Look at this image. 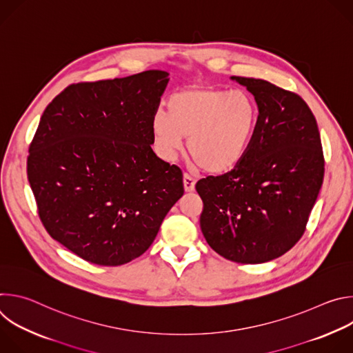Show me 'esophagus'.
I'll return each instance as SVG.
<instances>
[{
	"mask_svg": "<svg viewBox=\"0 0 353 353\" xmlns=\"http://www.w3.org/2000/svg\"><path fill=\"white\" fill-rule=\"evenodd\" d=\"M183 183H184V190L187 192H190V191H192L195 188V179L191 177L187 173H184V176H183Z\"/></svg>",
	"mask_w": 353,
	"mask_h": 353,
	"instance_id": "obj_1",
	"label": "esophagus"
}]
</instances>
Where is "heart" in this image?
<instances>
[{"label": "heart", "instance_id": "obj_1", "mask_svg": "<svg viewBox=\"0 0 353 353\" xmlns=\"http://www.w3.org/2000/svg\"><path fill=\"white\" fill-rule=\"evenodd\" d=\"M259 117L256 102L244 92L191 86L169 97L166 113L155 114L152 137L165 161H174L188 138L190 157L203 170L218 174L244 159Z\"/></svg>", "mask_w": 353, "mask_h": 353}]
</instances>
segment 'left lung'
I'll return each instance as SVG.
<instances>
[{"instance_id": "8db88e82", "label": "left lung", "mask_w": 353, "mask_h": 353, "mask_svg": "<svg viewBox=\"0 0 353 353\" xmlns=\"http://www.w3.org/2000/svg\"><path fill=\"white\" fill-rule=\"evenodd\" d=\"M254 96L259 125L244 159L230 172L196 181L199 225L226 260L260 264L303 236L324 179L314 114L297 93L268 81L232 77Z\"/></svg>"}]
</instances>
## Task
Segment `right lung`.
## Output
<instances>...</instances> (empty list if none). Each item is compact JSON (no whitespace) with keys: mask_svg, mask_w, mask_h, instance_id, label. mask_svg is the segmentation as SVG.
<instances>
[{"mask_svg":"<svg viewBox=\"0 0 353 353\" xmlns=\"http://www.w3.org/2000/svg\"><path fill=\"white\" fill-rule=\"evenodd\" d=\"M168 75L72 83L40 119L28 157L37 212L88 263L117 267L143 254L184 192L180 168L150 148Z\"/></svg>","mask_w":353,"mask_h":353,"instance_id":"right-lung-1","label":"right lung"}]
</instances>
